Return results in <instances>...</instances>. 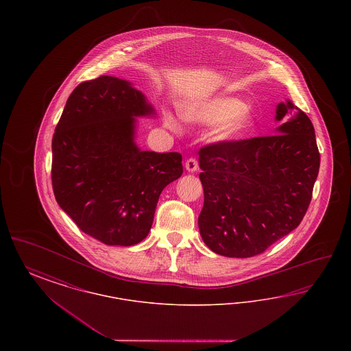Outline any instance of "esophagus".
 I'll list each match as a JSON object with an SVG mask.
<instances>
[{"label": "esophagus", "mask_w": 351, "mask_h": 351, "mask_svg": "<svg viewBox=\"0 0 351 351\" xmlns=\"http://www.w3.org/2000/svg\"><path fill=\"white\" fill-rule=\"evenodd\" d=\"M184 166H185L186 171L195 172V171H197V168H199V162H197L196 158H189V159L185 160V165H184Z\"/></svg>", "instance_id": "obj_1"}]
</instances>
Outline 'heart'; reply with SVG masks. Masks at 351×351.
Masks as SVG:
<instances>
[{"instance_id":"heart-1","label":"heart","mask_w":351,"mask_h":351,"mask_svg":"<svg viewBox=\"0 0 351 351\" xmlns=\"http://www.w3.org/2000/svg\"><path fill=\"white\" fill-rule=\"evenodd\" d=\"M184 116L189 121L205 123L225 122L219 134L226 139L242 136L255 125V117L246 109V104L232 96H219L201 105L189 106L184 110ZM166 123L171 129H176V123L171 116L166 117Z\"/></svg>"}]
</instances>
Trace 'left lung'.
Listing matches in <instances>:
<instances>
[{"instance_id": "1", "label": "left lung", "mask_w": 351, "mask_h": 351, "mask_svg": "<svg viewBox=\"0 0 351 351\" xmlns=\"http://www.w3.org/2000/svg\"><path fill=\"white\" fill-rule=\"evenodd\" d=\"M296 114L278 134L219 141L201 147L204 206L199 229L205 245L229 258H251L300 225L319 169L315 128L291 101L276 119Z\"/></svg>"}]
</instances>
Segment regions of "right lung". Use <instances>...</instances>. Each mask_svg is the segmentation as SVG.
I'll return each mask as SVG.
<instances>
[{
	"instance_id": "obj_1",
	"label": "right lung",
	"mask_w": 351,
	"mask_h": 351,
	"mask_svg": "<svg viewBox=\"0 0 351 351\" xmlns=\"http://www.w3.org/2000/svg\"><path fill=\"white\" fill-rule=\"evenodd\" d=\"M149 114L152 106L129 82L100 76L73 89L52 136L55 199L105 245L143 241L162 191L183 173L182 154L134 143V117Z\"/></svg>"
}]
</instances>
